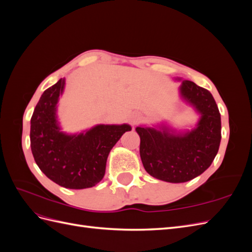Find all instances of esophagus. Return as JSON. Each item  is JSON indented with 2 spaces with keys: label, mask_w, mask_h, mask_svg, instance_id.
<instances>
[{
  "label": "esophagus",
  "mask_w": 252,
  "mask_h": 252,
  "mask_svg": "<svg viewBox=\"0 0 252 252\" xmlns=\"http://www.w3.org/2000/svg\"><path fill=\"white\" fill-rule=\"evenodd\" d=\"M139 120H140V117H133L132 119H131V122H132V123L133 124H136V123H138V122H139Z\"/></svg>",
  "instance_id": "obj_1"
}]
</instances>
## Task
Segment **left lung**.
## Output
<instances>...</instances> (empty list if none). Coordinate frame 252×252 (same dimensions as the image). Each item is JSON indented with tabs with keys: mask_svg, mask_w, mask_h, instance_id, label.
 I'll return each mask as SVG.
<instances>
[{
	"mask_svg": "<svg viewBox=\"0 0 252 252\" xmlns=\"http://www.w3.org/2000/svg\"><path fill=\"white\" fill-rule=\"evenodd\" d=\"M181 82V100L191 106L199 120L191 129H177L167 122L135 128L141 139L140 156L151 177L184 183L202 174L215 159L220 143V114L212 94L195 83Z\"/></svg>",
	"mask_w": 252,
	"mask_h": 252,
	"instance_id": "obj_1",
	"label": "left lung"
}]
</instances>
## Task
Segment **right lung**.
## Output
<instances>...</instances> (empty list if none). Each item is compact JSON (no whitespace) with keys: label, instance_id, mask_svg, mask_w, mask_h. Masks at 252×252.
Segmentation results:
<instances>
[{"label":"right lung","instance_id":"add662e5","mask_svg":"<svg viewBox=\"0 0 252 252\" xmlns=\"http://www.w3.org/2000/svg\"><path fill=\"white\" fill-rule=\"evenodd\" d=\"M65 78L43 93L30 120V147L41 171L58 185L70 189L95 186L104 178L110 150L128 124H98L79 133L62 130L58 104Z\"/></svg>","mask_w":252,"mask_h":252}]
</instances>
